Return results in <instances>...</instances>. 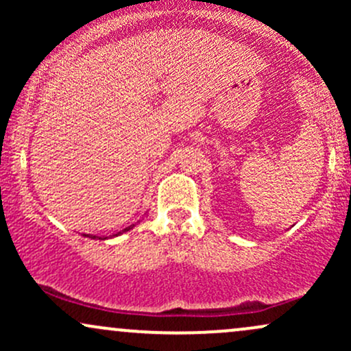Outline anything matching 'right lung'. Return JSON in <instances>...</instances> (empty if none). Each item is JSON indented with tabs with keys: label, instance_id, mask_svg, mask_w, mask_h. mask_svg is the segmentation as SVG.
I'll return each instance as SVG.
<instances>
[{
	"label": "right lung",
	"instance_id": "add662e5",
	"mask_svg": "<svg viewBox=\"0 0 351 351\" xmlns=\"http://www.w3.org/2000/svg\"><path fill=\"white\" fill-rule=\"evenodd\" d=\"M132 228H134V224H132V226H128L127 229H123V231H128V229H132ZM92 237H94V239H95V237H97V236H92ZM99 239H106V237H99Z\"/></svg>",
	"mask_w": 351,
	"mask_h": 351
}]
</instances>
